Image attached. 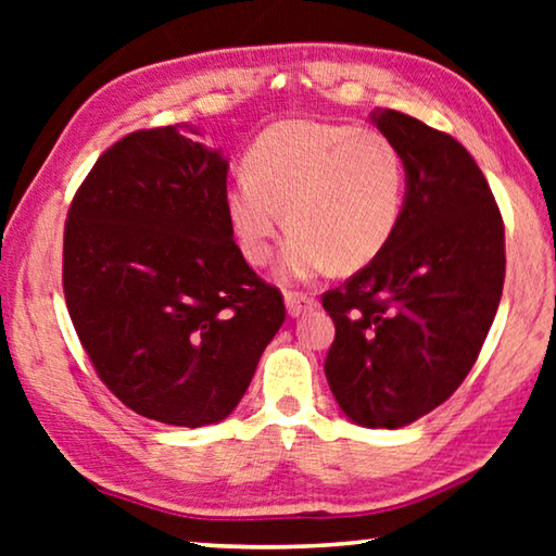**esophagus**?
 <instances>
[{"instance_id":"34e87169","label":"esophagus","mask_w":556,"mask_h":556,"mask_svg":"<svg viewBox=\"0 0 556 556\" xmlns=\"http://www.w3.org/2000/svg\"><path fill=\"white\" fill-rule=\"evenodd\" d=\"M285 304H287V312L291 318H296L306 312H314L316 308V299L314 296H306V294H296V291H289L285 296Z\"/></svg>"}]
</instances>
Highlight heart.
<instances>
[{
  "instance_id": "obj_1",
  "label": "heart",
  "mask_w": 556,
  "mask_h": 556,
  "mask_svg": "<svg viewBox=\"0 0 556 556\" xmlns=\"http://www.w3.org/2000/svg\"><path fill=\"white\" fill-rule=\"evenodd\" d=\"M244 172L225 188V213L244 260L257 267L271 260L285 225L294 230L281 252V279L306 281L328 267L353 275L397 228L404 164L375 129L285 119L250 147Z\"/></svg>"
}]
</instances>
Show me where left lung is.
<instances>
[{
    "mask_svg": "<svg viewBox=\"0 0 556 556\" xmlns=\"http://www.w3.org/2000/svg\"><path fill=\"white\" fill-rule=\"evenodd\" d=\"M404 164V203L368 267L324 294L336 324L326 380L338 407L368 429L407 427L473 368L501 304L505 230L485 176L444 131L375 110Z\"/></svg>",
    "mask_w": 556,
    "mask_h": 556,
    "instance_id": "left-lung-1",
    "label": "left lung"
}]
</instances>
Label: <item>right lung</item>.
<instances>
[{"label": "right lung", "mask_w": 556, "mask_h": 556, "mask_svg": "<svg viewBox=\"0 0 556 556\" xmlns=\"http://www.w3.org/2000/svg\"><path fill=\"white\" fill-rule=\"evenodd\" d=\"M191 125L131 131L78 188L63 238L71 321L100 380L147 419L218 425L271 338L281 294L225 213L228 159Z\"/></svg>", "instance_id": "right-lung-1"}]
</instances>
